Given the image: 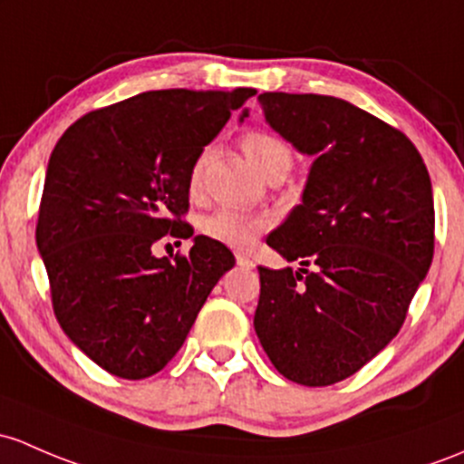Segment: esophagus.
I'll return each mask as SVG.
<instances>
[{
	"instance_id": "esophagus-1",
	"label": "esophagus",
	"mask_w": 464,
	"mask_h": 464,
	"mask_svg": "<svg viewBox=\"0 0 464 464\" xmlns=\"http://www.w3.org/2000/svg\"><path fill=\"white\" fill-rule=\"evenodd\" d=\"M236 262L242 266V269H253V266H256V262H253L248 256H245V253H237Z\"/></svg>"
}]
</instances>
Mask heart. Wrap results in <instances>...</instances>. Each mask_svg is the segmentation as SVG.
<instances>
[{"label":"heart","instance_id":"1","mask_svg":"<svg viewBox=\"0 0 464 464\" xmlns=\"http://www.w3.org/2000/svg\"><path fill=\"white\" fill-rule=\"evenodd\" d=\"M242 149H245L246 158L251 160L253 167L260 170L262 175L271 173V170H289L294 164V153L291 146L280 138V135L271 133L266 129H253L242 135ZM207 153H199L188 170V188L191 193H198L202 187L204 167H207ZM271 219L262 213H248L240 208L222 207L216 213H211L204 219L202 228L211 240L222 242L227 246L245 248L269 227Z\"/></svg>","mask_w":464,"mask_h":464}]
</instances>
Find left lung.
<instances>
[{
	"mask_svg": "<svg viewBox=\"0 0 464 464\" xmlns=\"http://www.w3.org/2000/svg\"><path fill=\"white\" fill-rule=\"evenodd\" d=\"M271 129L315 155L302 204L266 237L302 269L260 266L253 326L285 378L326 387L375 358L433 257V195L402 130L331 95H257ZM246 117V111L242 113Z\"/></svg>",
	"mask_w": 464,
	"mask_h": 464,
	"instance_id": "left-lung-1",
	"label": "left lung"
}]
</instances>
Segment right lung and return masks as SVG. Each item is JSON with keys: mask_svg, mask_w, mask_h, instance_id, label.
Masks as SVG:
<instances>
[{"mask_svg": "<svg viewBox=\"0 0 464 464\" xmlns=\"http://www.w3.org/2000/svg\"><path fill=\"white\" fill-rule=\"evenodd\" d=\"M256 89L149 91L86 113L53 149L37 248L55 318L117 378L162 372L236 257L207 236L188 256L155 257L193 236L188 170Z\"/></svg>", "mask_w": 464, "mask_h": 464, "instance_id": "add662e5", "label": "right lung"}]
</instances>
